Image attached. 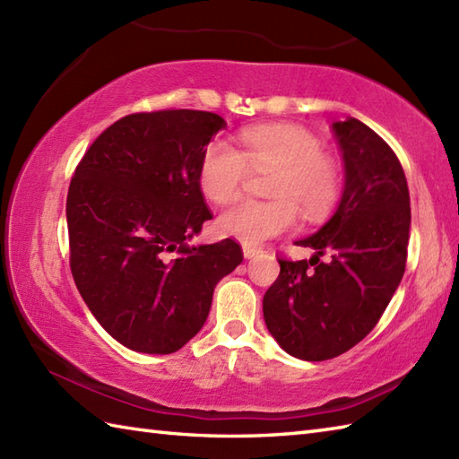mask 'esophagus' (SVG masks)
<instances>
[{
	"label": "esophagus",
	"mask_w": 459,
	"mask_h": 459,
	"mask_svg": "<svg viewBox=\"0 0 459 459\" xmlns=\"http://www.w3.org/2000/svg\"><path fill=\"white\" fill-rule=\"evenodd\" d=\"M262 248L260 247H252V245H242V255L245 258H255L256 255H260Z\"/></svg>",
	"instance_id": "esophagus-1"
}]
</instances>
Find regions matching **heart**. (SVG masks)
<instances>
[{
    "mask_svg": "<svg viewBox=\"0 0 459 459\" xmlns=\"http://www.w3.org/2000/svg\"><path fill=\"white\" fill-rule=\"evenodd\" d=\"M240 148L217 140L203 153L199 185L214 203L237 199L250 175L276 171L270 183L274 201H238L224 209L217 221L221 235L242 245L262 242L290 230L296 207L306 219L325 214L339 195V168L329 153L321 152L314 134L291 124H268L238 135Z\"/></svg>",
    "mask_w": 459,
    "mask_h": 459,
    "instance_id": "heart-1",
    "label": "heart"
}]
</instances>
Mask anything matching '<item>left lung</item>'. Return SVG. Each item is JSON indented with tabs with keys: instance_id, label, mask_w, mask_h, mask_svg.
Wrapping results in <instances>:
<instances>
[{
	"instance_id": "1",
	"label": "left lung",
	"mask_w": 459,
	"mask_h": 459,
	"mask_svg": "<svg viewBox=\"0 0 459 459\" xmlns=\"http://www.w3.org/2000/svg\"><path fill=\"white\" fill-rule=\"evenodd\" d=\"M331 130L345 165L337 211L296 242L314 256L278 260L262 301L272 337L304 360L333 359L373 331L401 284L411 237V195L394 152L357 118Z\"/></svg>"
}]
</instances>
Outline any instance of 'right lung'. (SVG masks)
<instances>
[{
	"instance_id": "add662e5",
	"label": "right lung",
	"mask_w": 459,
	"mask_h": 459,
	"mask_svg": "<svg viewBox=\"0 0 459 459\" xmlns=\"http://www.w3.org/2000/svg\"><path fill=\"white\" fill-rule=\"evenodd\" d=\"M224 122L203 110L124 116L84 153L66 197L71 270L84 304L118 343L169 355L199 333L212 291L242 250L191 247L203 222L199 168Z\"/></svg>"
}]
</instances>
